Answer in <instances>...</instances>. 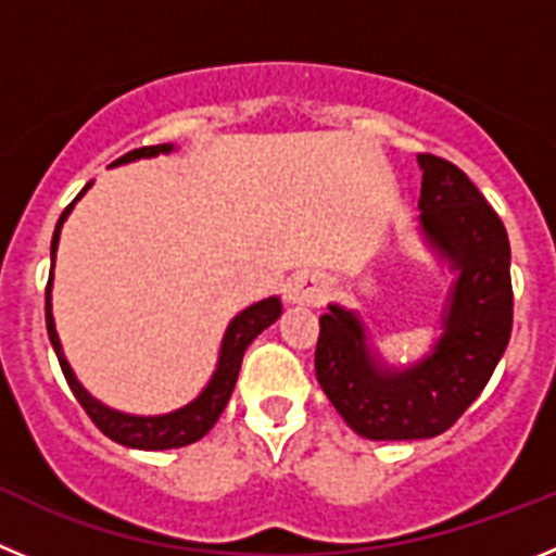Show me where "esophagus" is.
Returning <instances> with one entry per match:
<instances>
[{
  "label": "esophagus",
  "instance_id": "esophagus-1",
  "mask_svg": "<svg viewBox=\"0 0 556 556\" xmlns=\"http://www.w3.org/2000/svg\"><path fill=\"white\" fill-rule=\"evenodd\" d=\"M283 298L287 303H294V306H317L323 301V283L317 275H292L283 287Z\"/></svg>",
  "mask_w": 556,
  "mask_h": 556
}]
</instances>
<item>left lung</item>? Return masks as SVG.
Here are the masks:
<instances>
[{
    "instance_id": "obj_1",
    "label": "left lung",
    "mask_w": 556,
    "mask_h": 556,
    "mask_svg": "<svg viewBox=\"0 0 556 556\" xmlns=\"http://www.w3.org/2000/svg\"><path fill=\"white\" fill-rule=\"evenodd\" d=\"M417 164L420 233L456 269L437 345L417 365L387 367L358 314L331 303L314 351L323 392L367 440H426L451 429L488 387L513 333L507 228L459 166L429 152Z\"/></svg>"
}]
</instances>
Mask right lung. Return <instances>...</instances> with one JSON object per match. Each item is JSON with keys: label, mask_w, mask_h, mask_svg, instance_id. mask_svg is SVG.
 Segmentation results:
<instances>
[{"label": "right lung", "mask_w": 556, "mask_h": 556, "mask_svg": "<svg viewBox=\"0 0 556 556\" xmlns=\"http://www.w3.org/2000/svg\"><path fill=\"white\" fill-rule=\"evenodd\" d=\"M161 152H172V144H155V147H141V150H130L127 155H122L119 161H113V166L130 164V161L136 159H152V155H161ZM86 189L72 200V205L86 194ZM72 205L63 211L61 219H58L55 225V236H52V264H55L61 225L63 219L68 217ZM49 292H52V275H49V283H47V331H49V342H52V348H55L58 353V362H61V370L63 376H66L68 387H72V392H75V397L80 401L83 409H86V415L94 420V426L102 431V434L111 437L113 443L127 445V448H139V451L184 448V445L198 443L200 437L208 434L211 426L217 424L223 409L228 406L230 392H233L236 378H239V367H242V356L244 351H248V345L264 331V328H269L278 317H281V301H278V298L258 301L253 303V306L244 308V312L236 314L223 337L217 370H214L211 381L205 384V390L200 392L191 404L180 406V409L169 412V415L144 417V415H125V412L108 409L105 404H100L97 397H91L86 390H83V384L75 378L72 367H68L66 356H63L61 339H58V331H55V320H52V298H49Z\"/></svg>", "instance_id": "right-lung-1"}]
</instances>
